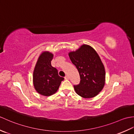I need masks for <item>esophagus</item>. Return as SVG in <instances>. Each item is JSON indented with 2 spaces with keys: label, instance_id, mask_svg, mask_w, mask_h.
<instances>
[{
  "label": "esophagus",
  "instance_id": "34e87169",
  "mask_svg": "<svg viewBox=\"0 0 134 134\" xmlns=\"http://www.w3.org/2000/svg\"><path fill=\"white\" fill-rule=\"evenodd\" d=\"M64 79H69V76H68V75H66V76H65V77H64Z\"/></svg>",
  "mask_w": 134,
  "mask_h": 134
}]
</instances>
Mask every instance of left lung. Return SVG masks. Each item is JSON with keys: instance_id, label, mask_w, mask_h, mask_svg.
Segmentation results:
<instances>
[{"instance_id": "1", "label": "left lung", "mask_w": 134, "mask_h": 134, "mask_svg": "<svg viewBox=\"0 0 134 134\" xmlns=\"http://www.w3.org/2000/svg\"><path fill=\"white\" fill-rule=\"evenodd\" d=\"M69 56L80 76L79 83L74 86L76 93L86 98L96 96L103 88L105 78L104 65L98 54L93 48L83 45L69 53Z\"/></svg>"}]
</instances>
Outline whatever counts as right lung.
Instances as JSON below:
<instances>
[{
  "label": "right lung",
  "instance_id": "add662e5",
  "mask_svg": "<svg viewBox=\"0 0 134 134\" xmlns=\"http://www.w3.org/2000/svg\"><path fill=\"white\" fill-rule=\"evenodd\" d=\"M52 53H42L40 56L33 72V83L39 94L49 96L57 92L64 78L58 75V71L51 65Z\"/></svg>",
  "mask_w": 134,
  "mask_h": 134
}]
</instances>
